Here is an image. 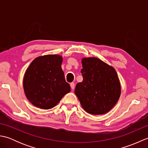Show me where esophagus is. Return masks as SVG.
<instances>
[{
  "instance_id": "obj_1",
  "label": "esophagus",
  "mask_w": 148,
  "mask_h": 148,
  "mask_svg": "<svg viewBox=\"0 0 148 148\" xmlns=\"http://www.w3.org/2000/svg\"><path fill=\"white\" fill-rule=\"evenodd\" d=\"M71 87L72 90H74V87H75V84L74 83H71Z\"/></svg>"
}]
</instances>
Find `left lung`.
I'll use <instances>...</instances> for the list:
<instances>
[{
  "instance_id": "left-lung-1",
  "label": "left lung",
  "mask_w": 148,
  "mask_h": 148,
  "mask_svg": "<svg viewBox=\"0 0 148 148\" xmlns=\"http://www.w3.org/2000/svg\"><path fill=\"white\" fill-rule=\"evenodd\" d=\"M83 80L75 88L81 106L88 113L109 112L120 97L121 86L115 69L97 58L82 59Z\"/></svg>"
}]
</instances>
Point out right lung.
<instances>
[{"instance_id":"obj_1","label":"right lung","mask_w":148,"mask_h":148,"mask_svg":"<svg viewBox=\"0 0 148 148\" xmlns=\"http://www.w3.org/2000/svg\"><path fill=\"white\" fill-rule=\"evenodd\" d=\"M62 57L56 55L39 56L27 68L23 89L28 100L37 108L49 109L71 91L61 65Z\"/></svg>"}]
</instances>
